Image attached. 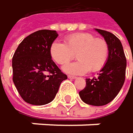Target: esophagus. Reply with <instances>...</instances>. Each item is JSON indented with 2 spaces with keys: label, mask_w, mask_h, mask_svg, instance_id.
<instances>
[{
  "label": "esophagus",
  "mask_w": 133,
  "mask_h": 133,
  "mask_svg": "<svg viewBox=\"0 0 133 133\" xmlns=\"http://www.w3.org/2000/svg\"><path fill=\"white\" fill-rule=\"evenodd\" d=\"M67 77H68V78H70V79H75V78H76L75 76H73V75H68Z\"/></svg>",
  "instance_id": "34e87169"
}]
</instances>
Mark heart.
<instances>
[{
    "mask_svg": "<svg viewBox=\"0 0 133 133\" xmlns=\"http://www.w3.org/2000/svg\"><path fill=\"white\" fill-rule=\"evenodd\" d=\"M50 54L53 60L58 64H65L74 58L78 61L63 66L67 74L84 75L89 70H100L106 63L109 55L107 43L101 38L88 32L75 33L67 36L64 43L55 41L50 48Z\"/></svg>",
    "mask_w": 133,
    "mask_h": 133,
    "instance_id": "1",
    "label": "heart"
}]
</instances>
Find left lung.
<instances>
[{
  "label": "left lung",
  "instance_id": "obj_1",
  "mask_svg": "<svg viewBox=\"0 0 133 133\" xmlns=\"http://www.w3.org/2000/svg\"><path fill=\"white\" fill-rule=\"evenodd\" d=\"M102 35L109 47L106 63L97 78H86V85L79 92L85 103L101 106L112 102L118 94L124 82L126 58L120 39L111 32L95 28Z\"/></svg>",
  "mask_w": 133,
  "mask_h": 133
}]
</instances>
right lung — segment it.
Listing matches in <instances>:
<instances>
[{
  "mask_svg": "<svg viewBox=\"0 0 133 133\" xmlns=\"http://www.w3.org/2000/svg\"><path fill=\"white\" fill-rule=\"evenodd\" d=\"M56 31L39 30L19 44L12 57L13 82L24 100L43 105L54 100L59 85L67 78L51 59L50 48Z\"/></svg>",
  "mask_w": 133,
  "mask_h": 133,
  "instance_id": "add662e5",
  "label": "right lung"
}]
</instances>
